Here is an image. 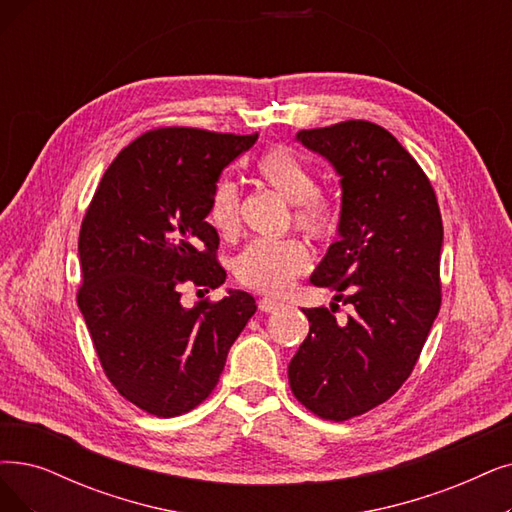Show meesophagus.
<instances>
[{
    "label": "esophagus",
    "instance_id": "esophagus-1",
    "mask_svg": "<svg viewBox=\"0 0 512 512\" xmlns=\"http://www.w3.org/2000/svg\"><path fill=\"white\" fill-rule=\"evenodd\" d=\"M279 306H283V302H279V300H275V298H269V296H264V298L258 300V309H260L262 313H273V311L279 309Z\"/></svg>",
    "mask_w": 512,
    "mask_h": 512
}]
</instances>
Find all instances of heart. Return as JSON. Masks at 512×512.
<instances>
[{
	"instance_id": "b5f03b06",
	"label": "heart",
	"mask_w": 512,
	"mask_h": 512,
	"mask_svg": "<svg viewBox=\"0 0 512 512\" xmlns=\"http://www.w3.org/2000/svg\"><path fill=\"white\" fill-rule=\"evenodd\" d=\"M256 174L292 203L294 227L313 241H330L342 220L340 199L334 191L317 185V174L306 159L290 147H271L256 161ZM241 193L233 178H220L210 195L208 222L212 229L231 237L239 229ZM309 267V250L296 237L256 239L235 258V277L252 290L281 294Z\"/></svg>"
}]
</instances>
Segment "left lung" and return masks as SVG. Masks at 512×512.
<instances>
[{
	"mask_svg": "<svg viewBox=\"0 0 512 512\" xmlns=\"http://www.w3.org/2000/svg\"><path fill=\"white\" fill-rule=\"evenodd\" d=\"M296 138L342 176L340 241L311 283L353 313L302 309L311 327L288 378L306 410L344 422L391 399L418 363L441 306L443 222L431 180L382 126L349 119Z\"/></svg>",
	"mask_w": 512,
	"mask_h": 512,
	"instance_id": "obj_1",
	"label": "left lung"
}]
</instances>
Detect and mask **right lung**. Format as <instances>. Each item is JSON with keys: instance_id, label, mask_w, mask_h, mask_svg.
<instances>
[{"instance_id": "right-lung-1", "label": "right lung", "mask_w": 512, "mask_h": 512, "mask_svg": "<svg viewBox=\"0 0 512 512\" xmlns=\"http://www.w3.org/2000/svg\"><path fill=\"white\" fill-rule=\"evenodd\" d=\"M258 134L168 126L121 149L102 176L79 231V311L117 393L157 418L206 401L231 344L256 313L231 290L193 309L180 288H220L218 233L206 222L222 170ZM201 292V290H199Z\"/></svg>"}]
</instances>
